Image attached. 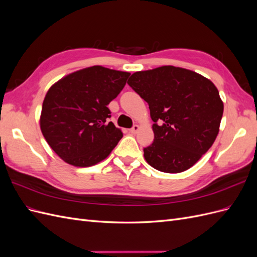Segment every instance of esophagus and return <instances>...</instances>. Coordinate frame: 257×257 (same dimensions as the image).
Instances as JSON below:
<instances>
[{
    "label": "esophagus",
    "mask_w": 257,
    "mask_h": 257,
    "mask_svg": "<svg viewBox=\"0 0 257 257\" xmlns=\"http://www.w3.org/2000/svg\"><path fill=\"white\" fill-rule=\"evenodd\" d=\"M138 130H139V126L137 125V124H135V125H133V127L130 128V133H132V134H136L137 132H138Z\"/></svg>",
    "instance_id": "34e87169"
}]
</instances>
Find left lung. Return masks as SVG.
Segmentation results:
<instances>
[{
	"mask_svg": "<svg viewBox=\"0 0 257 257\" xmlns=\"http://www.w3.org/2000/svg\"><path fill=\"white\" fill-rule=\"evenodd\" d=\"M130 87L149 105L153 143L144 148L148 164L177 174L192 167L219 133L223 102L209 79L172 65L136 72Z\"/></svg>",
	"mask_w": 257,
	"mask_h": 257,
	"instance_id": "obj_1",
	"label": "left lung"
}]
</instances>
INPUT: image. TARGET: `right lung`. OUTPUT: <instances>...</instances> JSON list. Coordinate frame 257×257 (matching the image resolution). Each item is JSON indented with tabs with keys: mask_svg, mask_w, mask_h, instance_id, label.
I'll use <instances>...</instances> for the list:
<instances>
[{
	"mask_svg": "<svg viewBox=\"0 0 257 257\" xmlns=\"http://www.w3.org/2000/svg\"><path fill=\"white\" fill-rule=\"evenodd\" d=\"M130 73L92 66L65 76L45 96L41 130L51 149L68 164L88 167L105 160L122 138L107 105Z\"/></svg>",
	"mask_w": 257,
	"mask_h": 257,
	"instance_id": "obj_1",
	"label": "right lung"
}]
</instances>
